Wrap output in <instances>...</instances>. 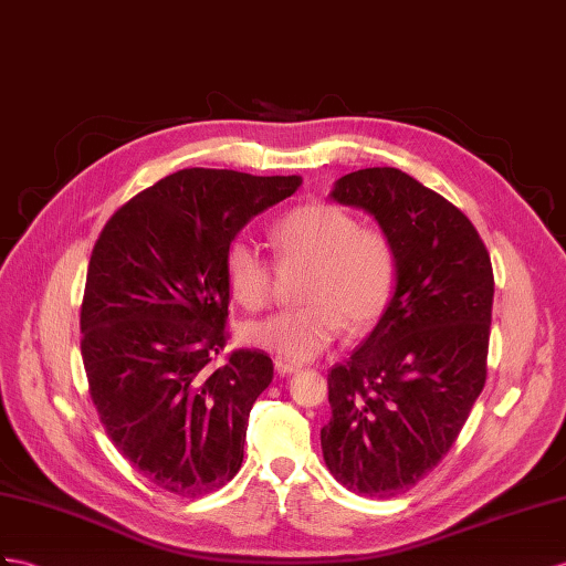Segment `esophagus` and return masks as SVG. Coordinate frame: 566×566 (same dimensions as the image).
<instances>
[{
    "mask_svg": "<svg viewBox=\"0 0 566 566\" xmlns=\"http://www.w3.org/2000/svg\"><path fill=\"white\" fill-rule=\"evenodd\" d=\"M301 366H296V364H289V360H284V358H274V370H277V375H292V373H296Z\"/></svg>",
    "mask_w": 566,
    "mask_h": 566,
    "instance_id": "1",
    "label": "esophagus"
}]
</instances>
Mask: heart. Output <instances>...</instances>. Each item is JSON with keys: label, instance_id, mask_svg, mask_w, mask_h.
<instances>
[{"label": "heart", "instance_id": "heart-1", "mask_svg": "<svg viewBox=\"0 0 566 566\" xmlns=\"http://www.w3.org/2000/svg\"><path fill=\"white\" fill-rule=\"evenodd\" d=\"M280 263L306 265L303 306L245 323L241 339L289 360L311 358L339 335L378 323L397 292L399 258L385 231L360 227L352 212L332 202H308L272 227ZM231 296L260 311L272 301L274 268L251 243L234 241L224 255Z\"/></svg>", "mask_w": 566, "mask_h": 566}]
</instances>
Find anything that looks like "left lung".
Returning a JSON list of instances; mask_svg holds the SVG:
<instances>
[{
    "label": "left lung",
    "instance_id": "8db88e82",
    "mask_svg": "<svg viewBox=\"0 0 566 566\" xmlns=\"http://www.w3.org/2000/svg\"><path fill=\"white\" fill-rule=\"evenodd\" d=\"M329 196L378 220L399 280L380 323L327 375L323 457L352 492L395 497L438 467L483 392L495 277L469 217L401 169L352 171Z\"/></svg>",
    "mask_w": 566,
    "mask_h": 566
}]
</instances>
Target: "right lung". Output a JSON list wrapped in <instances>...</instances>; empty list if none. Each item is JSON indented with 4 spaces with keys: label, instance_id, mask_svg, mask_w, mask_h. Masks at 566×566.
Here are the masks:
<instances>
[{
    "label": "right lung",
    "instance_id": "right-lung-1",
    "mask_svg": "<svg viewBox=\"0 0 566 566\" xmlns=\"http://www.w3.org/2000/svg\"><path fill=\"white\" fill-rule=\"evenodd\" d=\"M301 177L181 169L99 231L81 303V354L109 440L179 497L237 475L249 413L272 382L265 352L227 346L224 255L243 224Z\"/></svg>",
    "mask_w": 566,
    "mask_h": 566
}]
</instances>
